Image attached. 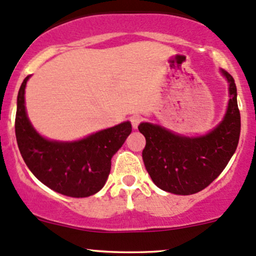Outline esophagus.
<instances>
[{
    "label": "esophagus",
    "mask_w": 256,
    "mask_h": 256,
    "mask_svg": "<svg viewBox=\"0 0 256 256\" xmlns=\"http://www.w3.org/2000/svg\"><path fill=\"white\" fill-rule=\"evenodd\" d=\"M142 118L140 117L139 114H133V116L130 117V123H132V126H133L134 129L138 128V126L142 123Z\"/></svg>",
    "instance_id": "34e87169"
}]
</instances>
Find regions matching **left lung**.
Returning <instances> with one entry per match:
<instances>
[{"label": "left lung", "mask_w": 256, "mask_h": 256, "mask_svg": "<svg viewBox=\"0 0 256 256\" xmlns=\"http://www.w3.org/2000/svg\"><path fill=\"white\" fill-rule=\"evenodd\" d=\"M230 83V102L224 120L199 138L176 136L151 123L139 124L146 139L142 150L145 168L162 190L190 195L210 186L221 174L238 146L240 114L233 76L222 70Z\"/></svg>", "instance_id": "obj_1"}]
</instances>
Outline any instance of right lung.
Segmentation results:
<instances>
[{
  "label": "right lung",
  "instance_id": "add662e5",
  "mask_svg": "<svg viewBox=\"0 0 256 256\" xmlns=\"http://www.w3.org/2000/svg\"><path fill=\"white\" fill-rule=\"evenodd\" d=\"M24 79L17 98L16 138L24 162L32 174L57 193L85 198L105 186L111 171V158L132 132L130 122L98 132L73 142H51L36 133L26 117Z\"/></svg>",
  "mask_w": 256,
  "mask_h": 256
}]
</instances>
